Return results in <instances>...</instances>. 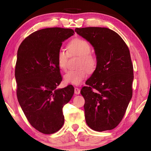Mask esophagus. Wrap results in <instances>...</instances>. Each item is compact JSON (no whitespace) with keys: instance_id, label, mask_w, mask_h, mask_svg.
<instances>
[{"instance_id":"esophagus-1","label":"esophagus","mask_w":151,"mask_h":151,"mask_svg":"<svg viewBox=\"0 0 151 151\" xmlns=\"http://www.w3.org/2000/svg\"><path fill=\"white\" fill-rule=\"evenodd\" d=\"M81 93V90L80 88H78V87H75V93L76 94H79Z\"/></svg>"}]
</instances>
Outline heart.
Returning a JSON list of instances; mask_svg holds the SVG:
<instances>
[{
    "label": "heart",
    "instance_id": "b5f03b06",
    "mask_svg": "<svg viewBox=\"0 0 151 151\" xmlns=\"http://www.w3.org/2000/svg\"><path fill=\"white\" fill-rule=\"evenodd\" d=\"M67 49L70 55H76L79 57L77 66L80 68L66 72L64 75V81L66 83L78 85L87 76L88 73L86 70L91 72L95 68L97 63L96 58L91 52V46L90 43L84 39H75L71 40L67 45ZM68 54L63 48H60L57 53L58 65L60 69L63 70L66 68L68 58L69 57Z\"/></svg>",
    "mask_w": 151,
    "mask_h": 151
}]
</instances>
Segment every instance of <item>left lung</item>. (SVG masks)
I'll use <instances>...</instances> for the list:
<instances>
[{"label":"left lung","mask_w":151,"mask_h":151,"mask_svg":"<svg viewBox=\"0 0 151 151\" xmlns=\"http://www.w3.org/2000/svg\"><path fill=\"white\" fill-rule=\"evenodd\" d=\"M93 46L96 68L81 93L85 99L86 122L94 131L112 130L122 121L132 96L133 66L129 47L112 30L76 28Z\"/></svg>","instance_id":"obj_1"}]
</instances>
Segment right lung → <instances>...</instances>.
Returning <instances> with one entry per match:
<instances>
[{"label":"right lung","instance_id":"obj_1","mask_svg":"<svg viewBox=\"0 0 151 151\" xmlns=\"http://www.w3.org/2000/svg\"><path fill=\"white\" fill-rule=\"evenodd\" d=\"M73 29L47 28L34 32L17 52L15 78L20 106L30 124L43 134H52L65 122L63 108L72 98L73 85L57 89L62 81L57 53Z\"/></svg>","mask_w":151,"mask_h":151}]
</instances>
